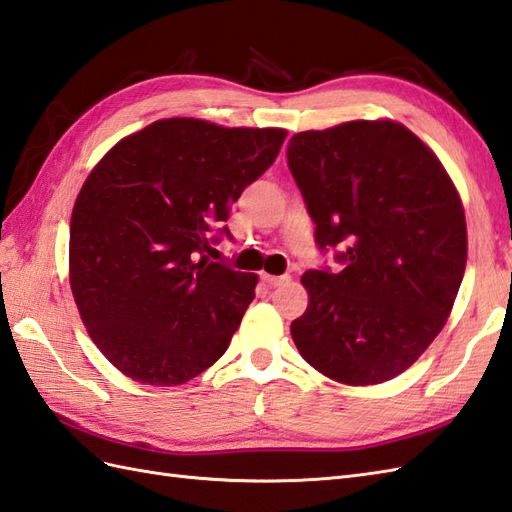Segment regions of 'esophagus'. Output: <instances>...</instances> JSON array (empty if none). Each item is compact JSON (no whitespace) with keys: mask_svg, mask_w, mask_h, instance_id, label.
Segmentation results:
<instances>
[{"mask_svg":"<svg viewBox=\"0 0 512 512\" xmlns=\"http://www.w3.org/2000/svg\"><path fill=\"white\" fill-rule=\"evenodd\" d=\"M261 281L268 283L270 288H277V285L288 283V281H290V277H288V275H279V277H275V275H268V272H261Z\"/></svg>","mask_w":512,"mask_h":512,"instance_id":"1","label":"esophagus"}]
</instances>
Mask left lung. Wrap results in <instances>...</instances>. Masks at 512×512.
<instances>
[{"instance_id": "8db88e82", "label": "left lung", "mask_w": 512, "mask_h": 512, "mask_svg": "<svg viewBox=\"0 0 512 512\" xmlns=\"http://www.w3.org/2000/svg\"><path fill=\"white\" fill-rule=\"evenodd\" d=\"M288 165L320 251L340 270H307L310 303L292 320L307 364L349 386L382 384L441 334L467 266L460 196L436 154L390 120L296 133Z\"/></svg>"}]
</instances>
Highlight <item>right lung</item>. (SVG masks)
<instances>
[{"mask_svg": "<svg viewBox=\"0 0 512 512\" xmlns=\"http://www.w3.org/2000/svg\"><path fill=\"white\" fill-rule=\"evenodd\" d=\"M285 135L172 117L122 139L89 174L71 213L69 283L91 340L126 377L178 386L229 349L257 275L205 253L233 240L222 222Z\"/></svg>", "mask_w": 512, "mask_h": 512, "instance_id": "right-lung-1", "label": "right lung"}]
</instances>
